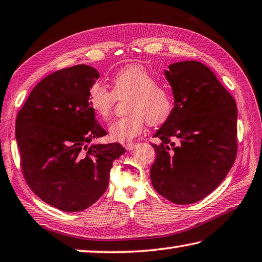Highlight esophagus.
<instances>
[{
	"mask_svg": "<svg viewBox=\"0 0 262 262\" xmlns=\"http://www.w3.org/2000/svg\"><path fill=\"white\" fill-rule=\"evenodd\" d=\"M123 146H124V148H125L126 150H132L133 148L137 146V142H125V144L123 145Z\"/></svg>",
	"mask_w": 262,
	"mask_h": 262,
	"instance_id": "obj_1",
	"label": "esophagus"
}]
</instances>
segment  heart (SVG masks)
<instances>
[{
    "mask_svg": "<svg viewBox=\"0 0 262 262\" xmlns=\"http://www.w3.org/2000/svg\"><path fill=\"white\" fill-rule=\"evenodd\" d=\"M126 97L129 114L115 120L108 130L115 141L126 142L138 137L147 122L151 126L164 124L176 110L172 88L157 83L154 74L141 65H130L116 72L111 78V90L98 83L90 86L88 103L98 117L107 120L116 100Z\"/></svg>",
    "mask_w": 262,
    "mask_h": 262,
    "instance_id": "b5f03b06",
    "label": "heart"
}]
</instances>
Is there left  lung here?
<instances>
[{
    "instance_id": "left-lung-1",
    "label": "left lung",
    "mask_w": 262,
    "mask_h": 262,
    "mask_svg": "<svg viewBox=\"0 0 262 262\" xmlns=\"http://www.w3.org/2000/svg\"><path fill=\"white\" fill-rule=\"evenodd\" d=\"M176 97L173 114L154 135L151 185L174 204L199 202L220 185L237 154V107L210 68L200 61L165 71Z\"/></svg>"
}]
</instances>
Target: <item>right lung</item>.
Returning <instances> with one entry per match:
<instances>
[{"label": "right lung", "instance_id": "right-lung-1", "mask_svg": "<svg viewBox=\"0 0 262 262\" xmlns=\"http://www.w3.org/2000/svg\"><path fill=\"white\" fill-rule=\"evenodd\" d=\"M98 77L86 65L54 72L33 89L16 118L25 180L42 201L66 212L95 204L107 189L113 162L125 152L118 142L86 145L107 135L88 103Z\"/></svg>", "mask_w": 262, "mask_h": 262}]
</instances>
